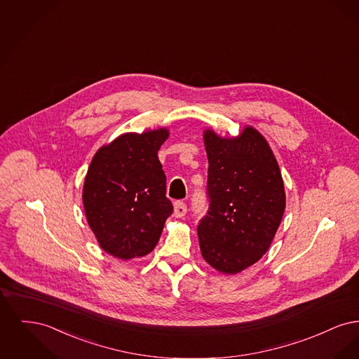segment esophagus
<instances>
[{
	"instance_id": "1",
	"label": "esophagus",
	"mask_w": 359,
	"mask_h": 359,
	"mask_svg": "<svg viewBox=\"0 0 359 359\" xmlns=\"http://www.w3.org/2000/svg\"><path fill=\"white\" fill-rule=\"evenodd\" d=\"M186 214H187V205L184 202H182V201L175 202V205H173V215L176 218H182Z\"/></svg>"
}]
</instances>
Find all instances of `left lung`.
Instances as JSON below:
<instances>
[{
    "label": "left lung",
    "mask_w": 359,
    "mask_h": 359,
    "mask_svg": "<svg viewBox=\"0 0 359 359\" xmlns=\"http://www.w3.org/2000/svg\"><path fill=\"white\" fill-rule=\"evenodd\" d=\"M208 210L198 226L202 256L214 269L236 274L266 253L285 210L278 164L266 140L246 126L223 138L205 130Z\"/></svg>",
    "instance_id": "1"
}]
</instances>
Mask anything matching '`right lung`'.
Wrapping results in <instances>:
<instances>
[{
  "label": "right lung",
  "instance_id": "right-lung-1",
  "mask_svg": "<svg viewBox=\"0 0 359 359\" xmlns=\"http://www.w3.org/2000/svg\"><path fill=\"white\" fill-rule=\"evenodd\" d=\"M165 128L125 133L100 148L83 186L86 218L100 246L121 259L147 256L173 212L157 152Z\"/></svg>",
  "mask_w": 359,
  "mask_h": 359
}]
</instances>
